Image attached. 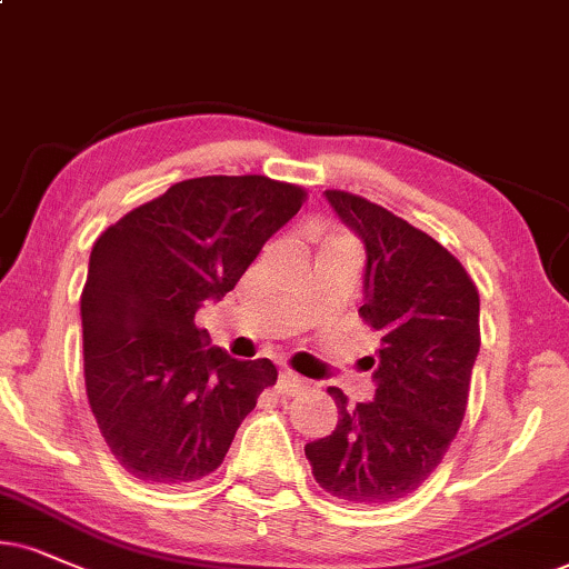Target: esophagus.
<instances>
[{"label": "esophagus", "instance_id": "1", "mask_svg": "<svg viewBox=\"0 0 569 569\" xmlns=\"http://www.w3.org/2000/svg\"><path fill=\"white\" fill-rule=\"evenodd\" d=\"M307 386V380L305 378H299L297 372H291V370H283L278 376V393H286V397H293V393H299L301 388Z\"/></svg>", "mask_w": 569, "mask_h": 569}]
</instances>
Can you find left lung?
<instances>
[{
  "label": "left lung",
  "mask_w": 569,
  "mask_h": 569,
  "mask_svg": "<svg viewBox=\"0 0 569 569\" xmlns=\"http://www.w3.org/2000/svg\"><path fill=\"white\" fill-rule=\"evenodd\" d=\"M365 243L359 318L380 338L376 399L349 407L330 386L338 426L305 446L312 476L351 505H388L426 483L455 441L480 351V297L462 262L428 233L349 191H326Z\"/></svg>",
  "instance_id": "8db88e82"
}]
</instances>
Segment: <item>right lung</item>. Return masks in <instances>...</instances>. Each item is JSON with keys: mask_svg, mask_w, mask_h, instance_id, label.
<instances>
[{"mask_svg": "<svg viewBox=\"0 0 569 569\" xmlns=\"http://www.w3.org/2000/svg\"><path fill=\"white\" fill-rule=\"evenodd\" d=\"M305 199L264 176L191 178L93 243L81 293L86 393L128 476L157 486L210 476L278 380L270 359L210 347L193 315L239 283Z\"/></svg>", "mask_w": 569, "mask_h": 569, "instance_id": "obj_1", "label": "right lung"}]
</instances>
